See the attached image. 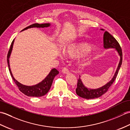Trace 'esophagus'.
Segmentation results:
<instances>
[{"mask_svg": "<svg viewBox=\"0 0 130 130\" xmlns=\"http://www.w3.org/2000/svg\"><path fill=\"white\" fill-rule=\"evenodd\" d=\"M61 72H62L63 74H68L69 73V70L68 69H67V68H63V69L62 70Z\"/></svg>", "mask_w": 130, "mask_h": 130, "instance_id": "1", "label": "esophagus"}]
</instances>
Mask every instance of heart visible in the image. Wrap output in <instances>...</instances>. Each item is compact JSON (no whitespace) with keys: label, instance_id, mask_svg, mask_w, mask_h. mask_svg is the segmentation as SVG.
<instances>
[{"label":"heart","instance_id":"b5f03b06","mask_svg":"<svg viewBox=\"0 0 130 130\" xmlns=\"http://www.w3.org/2000/svg\"><path fill=\"white\" fill-rule=\"evenodd\" d=\"M63 53L69 57H77L86 54L78 61V65L81 67H86L92 61L95 56L96 51L94 48H91V45L87 42L74 43L64 46Z\"/></svg>","mask_w":130,"mask_h":130}]
</instances>
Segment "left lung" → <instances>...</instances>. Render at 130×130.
Returning <instances> with one entry per match:
<instances>
[{
    "label": "left lung",
    "instance_id": "obj_1",
    "mask_svg": "<svg viewBox=\"0 0 130 130\" xmlns=\"http://www.w3.org/2000/svg\"><path fill=\"white\" fill-rule=\"evenodd\" d=\"M101 30L104 31L103 29H101ZM103 47L105 49L115 48L116 50L117 51L120 57V62L118 63L117 70L111 80L108 82L103 86L98 88L97 89H90V88H88L85 87L83 84V83L82 79H80V78L78 81V84H77L76 93L77 94V95L83 98L87 99L97 98L100 97L105 93H106L108 89H109V88L111 87V85L115 80L118 71H119L121 66L122 65V52L120 44L118 43L117 41L107 31H104V34L103 35Z\"/></svg>",
    "mask_w": 130,
    "mask_h": 130
}]
</instances>
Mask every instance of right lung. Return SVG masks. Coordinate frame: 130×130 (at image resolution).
Listing matches in <instances>:
<instances>
[{
	"mask_svg": "<svg viewBox=\"0 0 130 130\" xmlns=\"http://www.w3.org/2000/svg\"><path fill=\"white\" fill-rule=\"evenodd\" d=\"M50 26V23H35L26 27L25 28H24L23 30H22V31H23L24 30H26L28 28H34V27H36V28H45V27H48ZM14 42V39L13 40L12 43H11L10 49L9 50V52H8L7 56V62L8 68H9V70L10 71V75L12 76V78L13 79L14 82H15L16 85H17L19 90H20L22 93H23L27 96L38 97V96H42L45 95L46 94L48 93L50 89L52 84V82L54 80V79L55 76L57 75V74H59V71L57 70L55 68L52 69L50 71V72L47 75V76L42 82H41L39 83L36 85H32V86H28V85H23L20 83L18 82L16 79H15L14 78V76L12 73V71H11L9 65V58L11 55V52L12 51Z\"/></svg>",
	"mask_w": 130,
	"mask_h": 130,
	"instance_id": "right-lung-1",
	"label": "right lung"
}]
</instances>
